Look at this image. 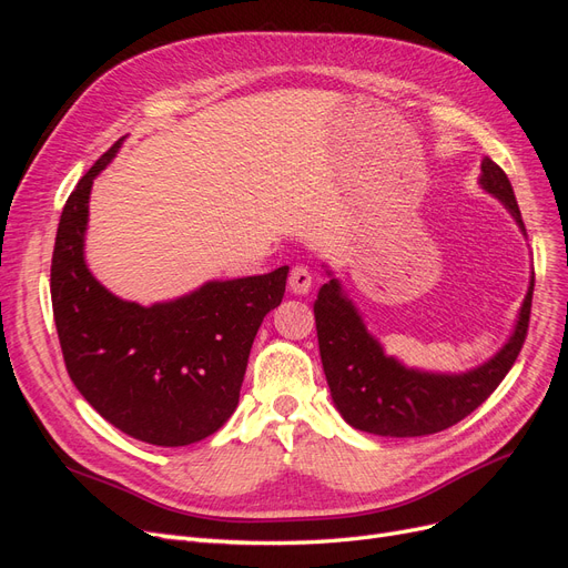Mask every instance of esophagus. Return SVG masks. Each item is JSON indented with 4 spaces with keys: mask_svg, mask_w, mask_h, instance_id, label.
<instances>
[{
    "mask_svg": "<svg viewBox=\"0 0 568 568\" xmlns=\"http://www.w3.org/2000/svg\"><path fill=\"white\" fill-rule=\"evenodd\" d=\"M311 286H313L311 270L303 267V265H296L294 270H291V274H288V288L294 291L296 296H305L307 291H311Z\"/></svg>",
    "mask_w": 568,
    "mask_h": 568,
    "instance_id": "esophagus-1",
    "label": "esophagus"
}]
</instances>
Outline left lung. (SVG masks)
I'll return each instance as SVG.
<instances>
[{"mask_svg":"<svg viewBox=\"0 0 568 568\" xmlns=\"http://www.w3.org/2000/svg\"><path fill=\"white\" fill-rule=\"evenodd\" d=\"M478 184L505 205L521 234H526L519 203L505 170L490 159H484ZM326 274H329V282L320 288L315 301L322 367L341 417L359 432L390 438H415L443 432L471 415L480 403H486L524 346L532 277L505 346L474 369L445 374L405 367L400 359L386 355L379 338L367 332L363 315L332 270H326Z\"/></svg>","mask_w":568,"mask_h":568,"instance_id":"1","label":"left lung"}]
</instances>
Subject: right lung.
<instances>
[{"mask_svg":"<svg viewBox=\"0 0 568 568\" xmlns=\"http://www.w3.org/2000/svg\"><path fill=\"white\" fill-rule=\"evenodd\" d=\"M125 140V136H123ZM118 140L68 196L51 257V307L75 388L120 432L161 448L209 438L239 405L253 338L284 298L288 267L213 280L140 305L101 284L84 263L94 178Z\"/></svg>","mask_w":568,"mask_h":568,"instance_id":"obj_1","label":"right lung"}]
</instances>
